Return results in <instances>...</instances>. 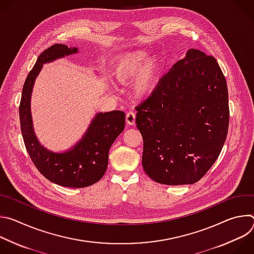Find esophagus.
Listing matches in <instances>:
<instances>
[{
	"label": "esophagus",
	"instance_id": "1",
	"mask_svg": "<svg viewBox=\"0 0 254 254\" xmlns=\"http://www.w3.org/2000/svg\"><path fill=\"white\" fill-rule=\"evenodd\" d=\"M126 121L128 125H134L135 124V114L132 112H129L127 114Z\"/></svg>",
	"mask_w": 254,
	"mask_h": 254
}]
</instances>
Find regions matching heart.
<instances>
[{
    "label": "heart",
    "instance_id": "b5f03b06",
    "mask_svg": "<svg viewBox=\"0 0 254 254\" xmlns=\"http://www.w3.org/2000/svg\"><path fill=\"white\" fill-rule=\"evenodd\" d=\"M148 58V53L142 50L126 53L115 61L112 75L120 83L132 84V94L136 98L149 96L159 81L161 64L156 58Z\"/></svg>",
    "mask_w": 254,
    "mask_h": 254
}]
</instances>
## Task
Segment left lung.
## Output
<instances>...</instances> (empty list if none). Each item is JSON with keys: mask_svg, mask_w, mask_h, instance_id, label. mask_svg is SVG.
I'll return each instance as SVG.
<instances>
[{"mask_svg": "<svg viewBox=\"0 0 254 254\" xmlns=\"http://www.w3.org/2000/svg\"><path fill=\"white\" fill-rule=\"evenodd\" d=\"M135 110L142 167L155 182L194 184L219 157L229 126L228 89L213 56L188 50Z\"/></svg>", "mask_w": 254, "mask_h": 254, "instance_id": "1", "label": "left lung"}]
</instances>
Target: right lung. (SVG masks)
<instances>
[{"instance_id":"add662e5","label":"right lung","mask_w":254,"mask_h":254,"mask_svg":"<svg viewBox=\"0 0 254 254\" xmlns=\"http://www.w3.org/2000/svg\"><path fill=\"white\" fill-rule=\"evenodd\" d=\"M78 52L76 47L55 44L44 50L25 80L19 116L26 150L38 171L50 182L69 188H84L95 184L103 177L108 152L123 132L126 115L122 111L99 113L92 120L83 137L65 153L50 152L35 135L31 118L30 99L36 77L44 63Z\"/></svg>"}]
</instances>
